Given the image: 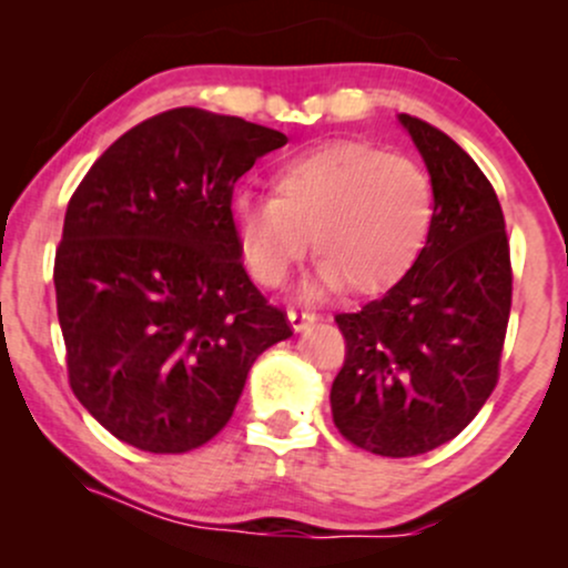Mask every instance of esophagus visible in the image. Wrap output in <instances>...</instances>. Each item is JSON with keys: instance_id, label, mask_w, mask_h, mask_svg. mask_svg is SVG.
Segmentation results:
<instances>
[{"instance_id": "esophagus-1", "label": "esophagus", "mask_w": 568, "mask_h": 568, "mask_svg": "<svg viewBox=\"0 0 568 568\" xmlns=\"http://www.w3.org/2000/svg\"><path fill=\"white\" fill-rule=\"evenodd\" d=\"M288 323H291V328L296 331V334H302V331H306V328H310V325L317 323V315H315V312L291 310L288 312Z\"/></svg>"}]
</instances>
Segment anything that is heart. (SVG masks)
Instances as JSON below:
<instances>
[{
    "label": "heart",
    "mask_w": 568,
    "mask_h": 568,
    "mask_svg": "<svg viewBox=\"0 0 568 568\" xmlns=\"http://www.w3.org/2000/svg\"><path fill=\"white\" fill-rule=\"evenodd\" d=\"M275 194L240 189L230 221L240 256L262 285L283 283L310 251V298L347 285L387 291L419 258L433 226V184L419 165L368 143H331L285 160L272 175Z\"/></svg>",
    "instance_id": "heart-1"
}]
</instances>
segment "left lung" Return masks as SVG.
<instances>
[{"label":"left lung","instance_id":"left-lung-1","mask_svg":"<svg viewBox=\"0 0 568 568\" xmlns=\"http://www.w3.org/2000/svg\"><path fill=\"white\" fill-rule=\"evenodd\" d=\"M433 184V226L384 296L336 315L347 357L331 387L338 433L379 456L433 452L497 387L513 272L497 192L438 128L397 114Z\"/></svg>","mask_w":568,"mask_h":568}]
</instances>
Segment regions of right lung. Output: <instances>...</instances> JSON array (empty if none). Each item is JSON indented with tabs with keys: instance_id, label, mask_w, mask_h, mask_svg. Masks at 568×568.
Returning a JSON list of instances; mask_svg holds the SVG:
<instances>
[{
	"instance_id": "1",
	"label": "right lung",
	"mask_w": 568,
	"mask_h": 568,
	"mask_svg": "<svg viewBox=\"0 0 568 568\" xmlns=\"http://www.w3.org/2000/svg\"><path fill=\"white\" fill-rule=\"evenodd\" d=\"M285 143L240 116L171 109L116 139L71 194L53 272L69 382L128 446L211 440L256 357L291 336L230 221L240 175Z\"/></svg>"
}]
</instances>
